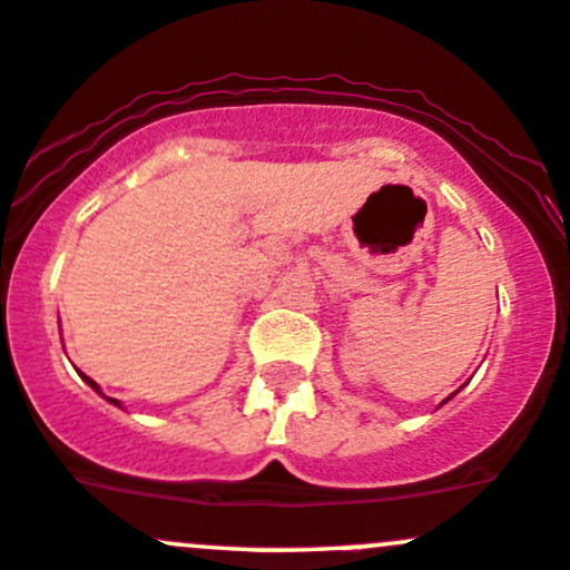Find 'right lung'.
<instances>
[{
  "label": "right lung",
  "instance_id": "add662e5",
  "mask_svg": "<svg viewBox=\"0 0 570 570\" xmlns=\"http://www.w3.org/2000/svg\"><path fill=\"white\" fill-rule=\"evenodd\" d=\"M81 379H85V381H87V384H90V386H92V390H96V392H98V395H104V392H101V386H98V384H96V381H92V379H90V375H85V373H81ZM104 397H107V395H104ZM107 401H109V403H115V406H120V401H115V397H107Z\"/></svg>",
  "mask_w": 570,
  "mask_h": 570
}]
</instances>
